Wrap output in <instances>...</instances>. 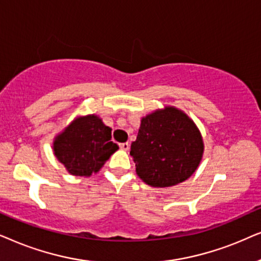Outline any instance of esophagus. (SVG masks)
I'll list each match as a JSON object with an SVG mask.
<instances>
[{
  "label": "esophagus",
  "mask_w": 261,
  "mask_h": 261,
  "mask_svg": "<svg viewBox=\"0 0 261 261\" xmlns=\"http://www.w3.org/2000/svg\"><path fill=\"white\" fill-rule=\"evenodd\" d=\"M119 147H120L121 150H125V151H126V150H128V148H130V144H128L127 142H125V143H120V144H119Z\"/></svg>",
  "instance_id": "34e87169"
}]
</instances>
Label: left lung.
Returning a JSON list of instances; mask_svg holds the SVG:
<instances>
[{"mask_svg": "<svg viewBox=\"0 0 261 261\" xmlns=\"http://www.w3.org/2000/svg\"><path fill=\"white\" fill-rule=\"evenodd\" d=\"M203 152V138L193 120L182 111L167 106L142 118L130 155L145 184L169 187L196 172Z\"/></svg>", "mask_w": 261, "mask_h": 261, "instance_id": "8db88e82", "label": "left lung"}]
</instances>
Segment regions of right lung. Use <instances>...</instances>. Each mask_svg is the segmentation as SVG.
Segmentation results:
<instances>
[{"mask_svg":"<svg viewBox=\"0 0 261 261\" xmlns=\"http://www.w3.org/2000/svg\"><path fill=\"white\" fill-rule=\"evenodd\" d=\"M112 128L95 114L79 117L54 141V152L65 169L76 176L98 173L110 156L118 150L111 141Z\"/></svg>","mask_w":261,"mask_h":261,"instance_id":"add662e5","label":"right lung"}]
</instances>
